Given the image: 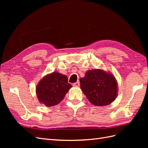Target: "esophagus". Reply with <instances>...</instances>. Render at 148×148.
Here are the masks:
<instances>
[{
    "instance_id": "1",
    "label": "esophagus",
    "mask_w": 148,
    "mask_h": 148,
    "mask_svg": "<svg viewBox=\"0 0 148 148\" xmlns=\"http://www.w3.org/2000/svg\"><path fill=\"white\" fill-rule=\"evenodd\" d=\"M79 84H80L79 82H76V83H73V86H75V87H78V86H79Z\"/></svg>"
}]
</instances>
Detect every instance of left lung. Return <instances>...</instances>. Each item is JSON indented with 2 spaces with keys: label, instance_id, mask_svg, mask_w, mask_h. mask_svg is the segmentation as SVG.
Masks as SVG:
<instances>
[{
  "label": "left lung",
  "instance_id": "8db88e82",
  "mask_svg": "<svg viewBox=\"0 0 148 148\" xmlns=\"http://www.w3.org/2000/svg\"><path fill=\"white\" fill-rule=\"evenodd\" d=\"M79 81L83 92L93 105H109L117 97V81L112 75L104 71L99 69L88 70Z\"/></svg>",
  "mask_w": 148,
  "mask_h": 148
}]
</instances>
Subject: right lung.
I'll return each instance as SVG.
<instances>
[{"mask_svg": "<svg viewBox=\"0 0 148 148\" xmlns=\"http://www.w3.org/2000/svg\"><path fill=\"white\" fill-rule=\"evenodd\" d=\"M71 88L66 75L53 72L44 77L36 87L39 101L47 107L56 106L64 99Z\"/></svg>", "mask_w": 148, "mask_h": 148, "instance_id": "right-lung-1", "label": "right lung"}]
</instances>
